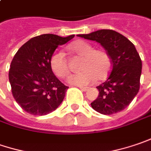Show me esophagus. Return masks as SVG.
<instances>
[{"instance_id":"esophagus-1","label":"esophagus","mask_w":151,"mask_h":151,"mask_svg":"<svg viewBox=\"0 0 151 151\" xmlns=\"http://www.w3.org/2000/svg\"><path fill=\"white\" fill-rule=\"evenodd\" d=\"M79 88L83 91H87L88 89V87H83V86H79Z\"/></svg>"}]
</instances>
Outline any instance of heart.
Returning <instances> with one entry per match:
<instances>
[{"label":"heart","instance_id":"b5f03b06","mask_svg":"<svg viewBox=\"0 0 151 151\" xmlns=\"http://www.w3.org/2000/svg\"><path fill=\"white\" fill-rule=\"evenodd\" d=\"M68 49L76 55L82 56L79 69L83 70L69 76L68 80L76 85H86L97 81H101L108 77L111 69V61L108 53L103 50H94L86 41L77 40L70 45ZM50 67L52 72L59 78H65L69 73L68 61L63 52L53 53L50 58Z\"/></svg>","mask_w":151,"mask_h":151}]
</instances>
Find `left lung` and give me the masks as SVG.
<instances>
[{
	"label": "left lung",
	"instance_id": "obj_1",
	"mask_svg": "<svg viewBox=\"0 0 151 151\" xmlns=\"http://www.w3.org/2000/svg\"><path fill=\"white\" fill-rule=\"evenodd\" d=\"M78 36L100 43L111 61V72L106 81L96 88L97 99L92 108L104 115L115 114L126 108L139 89L142 62L134 45L111 29H101Z\"/></svg>",
	"mask_w": 151,
	"mask_h": 151
}]
</instances>
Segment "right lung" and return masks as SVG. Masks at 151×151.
Here are the masks:
<instances>
[{
	"label": "right lung",
	"instance_id": "obj_1",
	"mask_svg": "<svg viewBox=\"0 0 151 151\" xmlns=\"http://www.w3.org/2000/svg\"><path fill=\"white\" fill-rule=\"evenodd\" d=\"M73 37L41 35L30 39L17 51L11 63L9 81L15 101L28 113L49 114L63 102L68 87L53 73L50 58L58 45Z\"/></svg>",
	"mask_w": 151,
	"mask_h": 151
}]
</instances>
